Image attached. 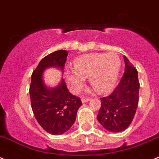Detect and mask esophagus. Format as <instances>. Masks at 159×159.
<instances>
[{
    "label": "esophagus",
    "instance_id": "esophagus-1",
    "mask_svg": "<svg viewBox=\"0 0 159 159\" xmlns=\"http://www.w3.org/2000/svg\"><path fill=\"white\" fill-rule=\"evenodd\" d=\"M90 99H91L90 98H82L81 102H89Z\"/></svg>",
    "mask_w": 159,
    "mask_h": 159
}]
</instances>
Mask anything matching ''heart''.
<instances>
[{
	"instance_id": "b5f03b06",
	"label": "heart",
	"mask_w": 159,
	"mask_h": 159,
	"mask_svg": "<svg viewBox=\"0 0 159 159\" xmlns=\"http://www.w3.org/2000/svg\"><path fill=\"white\" fill-rule=\"evenodd\" d=\"M120 67V57L114 53H92L75 61V70L66 69L65 75L74 92H79L89 76V81L99 92L112 90Z\"/></svg>"
}]
</instances>
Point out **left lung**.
<instances>
[{
	"label": "left lung",
	"instance_id": "1",
	"mask_svg": "<svg viewBox=\"0 0 159 159\" xmlns=\"http://www.w3.org/2000/svg\"><path fill=\"white\" fill-rule=\"evenodd\" d=\"M125 72L109 95L100 98L101 107L97 119L105 129L120 132L130 126L139 101L140 83L138 70L124 57Z\"/></svg>",
	"mask_w": 159,
	"mask_h": 159
}]
</instances>
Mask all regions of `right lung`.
Returning a JSON list of instances; mask_svg holds the SVG:
<instances>
[{
	"label": "right lung",
	"mask_w": 159,
	"mask_h": 159,
	"mask_svg": "<svg viewBox=\"0 0 159 159\" xmlns=\"http://www.w3.org/2000/svg\"><path fill=\"white\" fill-rule=\"evenodd\" d=\"M67 55L68 52L61 50L43 58L32 72L29 87L31 106L37 122L53 135L62 134L71 127L81 106V98L69 92L64 79L54 89L47 88L43 80V73L47 67L64 70Z\"/></svg>",
	"instance_id": "right-lung-1"
}]
</instances>
